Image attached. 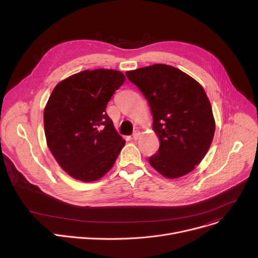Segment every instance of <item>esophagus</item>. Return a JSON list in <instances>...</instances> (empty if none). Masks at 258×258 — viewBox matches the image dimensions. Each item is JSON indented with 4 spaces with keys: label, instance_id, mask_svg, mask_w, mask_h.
<instances>
[{
    "label": "esophagus",
    "instance_id": "34e87169",
    "mask_svg": "<svg viewBox=\"0 0 258 258\" xmlns=\"http://www.w3.org/2000/svg\"><path fill=\"white\" fill-rule=\"evenodd\" d=\"M139 136H140V132L139 131H135L134 134H133V139L134 140H137L139 138Z\"/></svg>",
    "mask_w": 258,
    "mask_h": 258
}]
</instances>
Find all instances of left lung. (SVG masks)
<instances>
[{
	"mask_svg": "<svg viewBox=\"0 0 258 258\" xmlns=\"http://www.w3.org/2000/svg\"><path fill=\"white\" fill-rule=\"evenodd\" d=\"M125 75L148 100L154 116L160 147L150 164L168 179L194 170L207 154L215 131L204 89L177 68L162 63Z\"/></svg>",
	"mask_w": 258,
	"mask_h": 258,
	"instance_id": "1",
	"label": "left lung"
}]
</instances>
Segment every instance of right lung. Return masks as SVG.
<instances>
[{
    "label": "right lung",
    "instance_id": "obj_1",
    "mask_svg": "<svg viewBox=\"0 0 258 258\" xmlns=\"http://www.w3.org/2000/svg\"><path fill=\"white\" fill-rule=\"evenodd\" d=\"M125 80L116 70H86L54 88L44 111L47 144L72 178L93 182L110 170L125 141L105 112Z\"/></svg>",
    "mask_w": 258,
    "mask_h": 258
}]
</instances>
